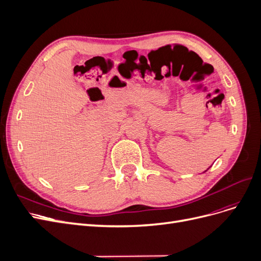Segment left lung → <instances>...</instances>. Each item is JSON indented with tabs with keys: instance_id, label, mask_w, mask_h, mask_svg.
I'll use <instances>...</instances> for the list:
<instances>
[{
	"instance_id": "left-lung-1",
	"label": "left lung",
	"mask_w": 261,
	"mask_h": 261,
	"mask_svg": "<svg viewBox=\"0 0 261 261\" xmlns=\"http://www.w3.org/2000/svg\"><path fill=\"white\" fill-rule=\"evenodd\" d=\"M207 171H208V170H207Z\"/></svg>"
}]
</instances>
